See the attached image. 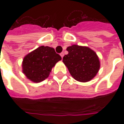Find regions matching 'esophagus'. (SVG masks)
I'll use <instances>...</instances> for the list:
<instances>
[{
  "label": "esophagus",
  "mask_w": 124,
  "mask_h": 124,
  "mask_svg": "<svg viewBox=\"0 0 124 124\" xmlns=\"http://www.w3.org/2000/svg\"><path fill=\"white\" fill-rule=\"evenodd\" d=\"M60 54V56H61V57H62V58H63V56H64V53H61Z\"/></svg>",
  "instance_id": "esophagus-1"
}]
</instances>
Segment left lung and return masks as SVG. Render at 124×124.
I'll return each mask as SVG.
<instances>
[{
	"label": "left lung",
	"mask_w": 124,
	"mask_h": 124,
	"mask_svg": "<svg viewBox=\"0 0 124 124\" xmlns=\"http://www.w3.org/2000/svg\"><path fill=\"white\" fill-rule=\"evenodd\" d=\"M68 54L63 62L70 74L77 81L85 82L93 78L100 69V61L96 53L87 47L73 45L67 48Z\"/></svg>",
	"instance_id": "obj_1"
}]
</instances>
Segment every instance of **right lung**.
<instances>
[{
    "mask_svg": "<svg viewBox=\"0 0 124 124\" xmlns=\"http://www.w3.org/2000/svg\"><path fill=\"white\" fill-rule=\"evenodd\" d=\"M61 59L54 48L40 46L24 57L22 71L30 80L40 82L48 77L53 67Z\"/></svg>",
    "mask_w": 124,
    "mask_h": 124,
    "instance_id": "right-lung-1",
    "label": "right lung"
}]
</instances>
